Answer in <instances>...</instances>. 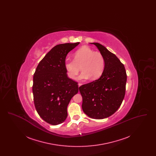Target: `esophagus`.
Segmentation results:
<instances>
[{
    "mask_svg": "<svg viewBox=\"0 0 156 156\" xmlns=\"http://www.w3.org/2000/svg\"><path fill=\"white\" fill-rule=\"evenodd\" d=\"M82 85L81 83H78V87H81Z\"/></svg>",
    "mask_w": 156,
    "mask_h": 156,
    "instance_id": "1",
    "label": "esophagus"
}]
</instances>
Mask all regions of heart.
Listing matches in <instances>:
<instances>
[{"instance_id": "1", "label": "heart", "mask_w": 156, "mask_h": 156, "mask_svg": "<svg viewBox=\"0 0 156 156\" xmlns=\"http://www.w3.org/2000/svg\"><path fill=\"white\" fill-rule=\"evenodd\" d=\"M65 68L69 78L74 79L80 71L82 72L77 78L78 80H92L99 78L104 73L105 59L103 55L95 52L89 47L83 46L74 52V59L67 57L65 60Z\"/></svg>"}]
</instances>
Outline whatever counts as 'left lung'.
<instances>
[{
  "instance_id": "obj_1",
  "label": "left lung",
  "mask_w": 156,
  "mask_h": 156,
  "mask_svg": "<svg viewBox=\"0 0 156 156\" xmlns=\"http://www.w3.org/2000/svg\"><path fill=\"white\" fill-rule=\"evenodd\" d=\"M95 45L105 59V68L101 77L81 85L82 108L92 119L106 118L116 111L125 95L127 75L124 65L105 47Z\"/></svg>"
}]
</instances>
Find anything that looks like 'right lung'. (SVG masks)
<instances>
[{"mask_svg":"<svg viewBox=\"0 0 156 156\" xmlns=\"http://www.w3.org/2000/svg\"><path fill=\"white\" fill-rule=\"evenodd\" d=\"M79 44L55 45L39 62L34 74L35 108L39 116L50 125H57L65 121L67 106L78 92V83L68 77L64 63L68 53Z\"/></svg>","mask_w":156,"mask_h":156,"instance_id":"add662e5","label":"right lung"}]
</instances>
